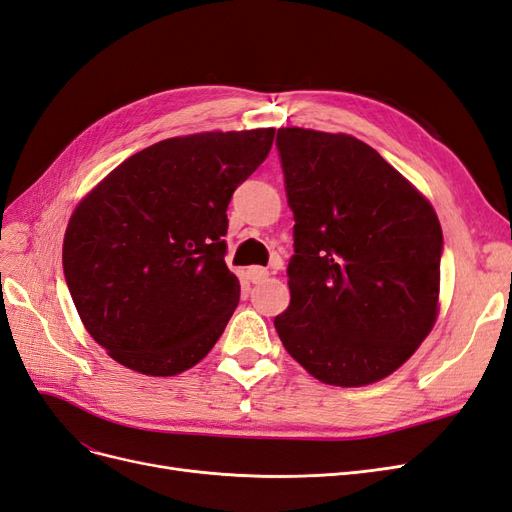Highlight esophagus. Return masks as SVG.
Masks as SVG:
<instances>
[{"mask_svg": "<svg viewBox=\"0 0 512 512\" xmlns=\"http://www.w3.org/2000/svg\"><path fill=\"white\" fill-rule=\"evenodd\" d=\"M269 277V271L265 267H250L247 269V280L252 284H262Z\"/></svg>", "mask_w": 512, "mask_h": 512, "instance_id": "34e87169", "label": "esophagus"}]
</instances>
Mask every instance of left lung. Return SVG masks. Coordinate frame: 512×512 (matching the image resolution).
I'll use <instances>...</instances> for the list:
<instances>
[{
    "label": "left lung",
    "mask_w": 512,
    "mask_h": 512,
    "mask_svg": "<svg viewBox=\"0 0 512 512\" xmlns=\"http://www.w3.org/2000/svg\"><path fill=\"white\" fill-rule=\"evenodd\" d=\"M275 145L294 213L290 305L275 316V331L324 384L378 382L436 322L438 215L359 138L282 128Z\"/></svg>",
    "instance_id": "8db88e82"
}]
</instances>
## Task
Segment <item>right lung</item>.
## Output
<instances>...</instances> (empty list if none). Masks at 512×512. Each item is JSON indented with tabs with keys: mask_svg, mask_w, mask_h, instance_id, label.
<instances>
[{
	"mask_svg": "<svg viewBox=\"0 0 512 512\" xmlns=\"http://www.w3.org/2000/svg\"><path fill=\"white\" fill-rule=\"evenodd\" d=\"M273 128L168 138L121 162L72 213L64 275L85 329L121 365L175 376L215 346L239 303L228 203Z\"/></svg>",
	"mask_w": 512,
	"mask_h": 512,
	"instance_id": "right-lung-1",
	"label": "right lung"
}]
</instances>
